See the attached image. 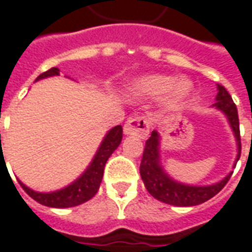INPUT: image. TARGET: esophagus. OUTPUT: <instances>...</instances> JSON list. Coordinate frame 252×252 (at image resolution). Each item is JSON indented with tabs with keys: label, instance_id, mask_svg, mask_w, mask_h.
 Returning <instances> with one entry per match:
<instances>
[{
	"label": "esophagus",
	"instance_id": "1",
	"mask_svg": "<svg viewBox=\"0 0 252 252\" xmlns=\"http://www.w3.org/2000/svg\"><path fill=\"white\" fill-rule=\"evenodd\" d=\"M124 132L126 135H136L140 139L148 136L150 133V121L144 116H135L128 119L124 126Z\"/></svg>",
	"mask_w": 252,
	"mask_h": 252
}]
</instances>
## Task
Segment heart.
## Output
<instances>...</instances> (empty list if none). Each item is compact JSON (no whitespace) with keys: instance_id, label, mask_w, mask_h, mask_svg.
<instances>
[{"instance_id":"heart-1","label":"heart","mask_w":252,"mask_h":252,"mask_svg":"<svg viewBox=\"0 0 252 252\" xmlns=\"http://www.w3.org/2000/svg\"><path fill=\"white\" fill-rule=\"evenodd\" d=\"M129 90L133 97H163L167 105H177L190 94L191 82L171 75H147L132 83Z\"/></svg>"}]
</instances>
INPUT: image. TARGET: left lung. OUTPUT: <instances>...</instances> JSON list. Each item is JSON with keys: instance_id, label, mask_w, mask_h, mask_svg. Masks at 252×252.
<instances>
[{"instance_id": "8db88e82", "label": "left lung", "mask_w": 252, "mask_h": 252, "mask_svg": "<svg viewBox=\"0 0 252 252\" xmlns=\"http://www.w3.org/2000/svg\"><path fill=\"white\" fill-rule=\"evenodd\" d=\"M217 90H219V93L216 95L217 101L215 106L225 113L229 124L232 126L236 142H238L236 160H239L240 153H242V143H240L238 108L233 102L232 97L227 92V89L221 85H217ZM140 175H142L146 189L154 198L162 201L164 204H170V205L194 206L215 197L224 186L227 185L232 173L227 175L219 184L211 186H188L175 182L164 173L159 164V136L158 132L154 131L151 133V137L146 142V147L143 151L142 162H140Z\"/></svg>"}]
</instances>
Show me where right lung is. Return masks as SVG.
<instances>
[{"mask_svg": "<svg viewBox=\"0 0 252 252\" xmlns=\"http://www.w3.org/2000/svg\"><path fill=\"white\" fill-rule=\"evenodd\" d=\"M58 74H59V68L52 67L50 70L41 72L40 75L36 78V81L41 79V78L58 75ZM121 139H123V126H117L112 128L108 132V135L105 136L104 142L101 143L98 151L95 154L93 162L89 166V169L83 173L82 177H79L75 182H72L71 185L67 186L64 189L58 190L54 193H37V191H33L30 188L23 185L21 182H20V185L25 190L27 194L41 205L51 206V208H70V206L83 204L90 200L92 197H94L95 193L98 191L106 160L113 154L116 148L120 146Z\"/></svg>", "mask_w": 252, "mask_h": 252, "instance_id": "right-lung-1", "label": "right lung"}]
</instances>
